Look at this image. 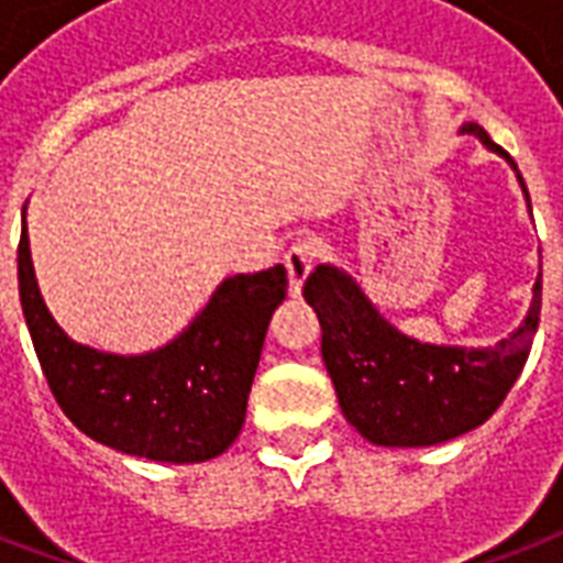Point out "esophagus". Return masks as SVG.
I'll return each mask as SVG.
<instances>
[{
    "mask_svg": "<svg viewBox=\"0 0 563 563\" xmlns=\"http://www.w3.org/2000/svg\"><path fill=\"white\" fill-rule=\"evenodd\" d=\"M313 261H317V246L311 241H296L290 250L285 252L287 278H290V294H299L305 276L311 273Z\"/></svg>",
    "mask_w": 563,
    "mask_h": 563,
    "instance_id": "34e87169",
    "label": "esophagus"
}]
</instances>
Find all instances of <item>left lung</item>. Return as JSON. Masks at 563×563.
I'll return each mask as SVG.
<instances>
[{
    "instance_id": "left-lung-1",
    "label": "left lung",
    "mask_w": 563,
    "mask_h": 563,
    "mask_svg": "<svg viewBox=\"0 0 563 563\" xmlns=\"http://www.w3.org/2000/svg\"><path fill=\"white\" fill-rule=\"evenodd\" d=\"M467 132L505 155L482 125L470 123ZM540 294L543 276L534 282L529 317L508 341L494 350H452L399 334L378 317L358 285L334 267H317L302 285L305 302L320 320V352L341 411L378 446H434L482 426L503 405L529 358Z\"/></svg>"
}]
</instances>
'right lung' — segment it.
Wrapping results in <instances>:
<instances>
[{
    "label": "right lung",
    "instance_id": "1",
    "mask_svg": "<svg viewBox=\"0 0 563 563\" xmlns=\"http://www.w3.org/2000/svg\"><path fill=\"white\" fill-rule=\"evenodd\" d=\"M16 276L43 376L78 431L125 455L169 464H199L232 446L269 317L287 294L282 264L225 278L178 341L132 358L78 346L58 329L34 282L25 217Z\"/></svg>",
    "mask_w": 563,
    "mask_h": 563
}]
</instances>
